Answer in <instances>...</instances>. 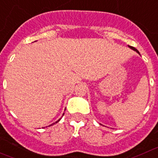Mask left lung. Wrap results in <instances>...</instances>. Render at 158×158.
Wrapping results in <instances>:
<instances>
[{"label": "left lung", "mask_w": 158, "mask_h": 158, "mask_svg": "<svg viewBox=\"0 0 158 158\" xmlns=\"http://www.w3.org/2000/svg\"><path fill=\"white\" fill-rule=\"evenodd\" d=\"M130 48H131V49H132V50H135V51H137V52L138 53V54H139V52H138V50H137V49H135V48H134V47H132V46H129Z\"/></svg>", "instance_id": "8db88e82"}]
</instances>
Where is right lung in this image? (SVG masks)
<instances>
[{
  "mask_svg": "<svg viewBox=\"0 0 158 158\" xmlns=\"http://www.w3.org/2000/svg\"><path fill=\"white\" fill-rule=\"evenodd\" d=\"M59 121H60V119H59V120H58V121H57V122H56V123H58V122H59Z\"/></svg>",
  "mask_w": 158,
  "mask_h": 158,
  "instance_id": "right-lung-1",
  "label": "right lung"
}]
</instances>
